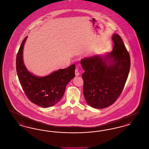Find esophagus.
Here are the masks:
<instances>
[{
    "instance_id": "obj_1",
    "label": "esophagus",
    "mask_w": 149,
    "mask_h": 149,
    "mask_svg": "<svg viewBox=\"0 0 149 149\" xmlns=\"http://www.w3.org/2000/svg\"><path fill=\"white\" fill-rule=\"evenodd\" d=\"M79 74H80V72L78 71V69H76L75 70V75L78 76V75H79Z\"/></svg>"
}]
</instances>
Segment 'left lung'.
I'll return each instance as SVG.
<instances>
[{"label": "left lung", "instance_id": "1", "mask_svg": "<svg viewBox=\"0 0 149 149\" xmlns=\"http://www.w3.org/2000/svg\"><path fill=\"white\" fill-rule=\"evenodd\" d=\"M113 49L105 57L95 55L81 60L84 70L83 93L87 103L95 108L113 104L120 96L127 79L131 60L120 36H112Z\"/></svg>", "mask_w": 149, "mask_h": 149}]
</instances>
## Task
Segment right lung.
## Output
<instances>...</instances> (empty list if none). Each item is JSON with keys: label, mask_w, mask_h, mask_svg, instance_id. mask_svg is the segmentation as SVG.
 <instances>
[{"label": "right lung", "mask_w": 149, "mask_h": 149, "mask_svg": "<svg viewBox=\"0 0 149 149\" xmlns=\"http://www.w3.org/2000/svg\"><path fill=\"white\" fill-rule=\"evenodd\" d=\"M26 37L22 42L16 57V70L22 89L29 100L39 106H52L64 95L68 83L75 77V65L60 69L48 76L38 77L30 73L23 61V50Z\"/></svg>", "instance_id": "1"}]
</instances>
